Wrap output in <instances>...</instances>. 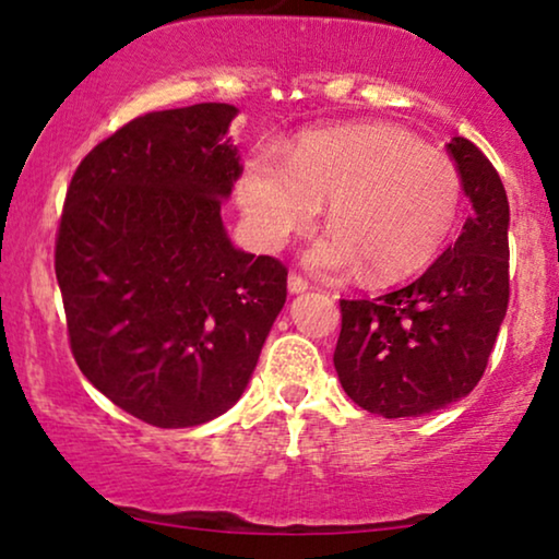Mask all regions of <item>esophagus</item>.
I'll return each instance as SVG.
<instances>
[{
    "label": "esophagus",
    "instance_id": "obj_1",
    "mask_svg": "<svg viewBox=\"0 0 559 559\" xmlns=\"http://www.w3.org/2000/svg\"><path fill=\"white\" fill-rule=\"evenodd\" d=\"M287 287H289V293H305V289H308L310 285H308V280L302 277V274L289 272V277H287Z\"/></svg>",
    "mask_w": 559,
    "mask_h": 559
}]
</instances>
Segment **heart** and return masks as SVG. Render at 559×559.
I'll use <instances>...</instances> for the list:
<instances>
[{
  "label": "heart",
  "mask_w": 559,
  "mask_h": 559,
  "mask_svg": "<svg viewBox=\"0 0 559 559\" xmlns=\"http://www.w3.org/2000/svg\"><path fill=\"white\" fill-rule=\"evenodd\" d=\"M320 201L331 234L308 251V264L328 274L364 270L366 282L386 285L425 270L445 247L463 182L453 159L389 124L310 129L282 159H243L239 205L262 249L310 226Z\"/></svg>",
  "instance_id": "heart-1"
}]
</instances>
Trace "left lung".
<instances>
[{
	"mask_svg": "<svg viewBox=\"0 0 559 559\" xmlns=\"http://www.w3.org/2000/svg\"><path fill=\"white\" fill-rule=\"evenodd\" d=\"M473 213L453 247L412 285L341 300L333 364L358 407L423 417L473 392L509 305V201L476 144H448Z\"/></svg>",
	"mask_w": 559,
	"mask_h": 559,
	"instance_id": "8db88e82",
	"label": "left lung"
}]
</instances>
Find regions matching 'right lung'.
<instances>
[{
    "label": "right lung",
    "mask_w": 559,
    "mask_h": 559,
    "mask_svg": "<svg viewBox=\"0 0 559 559\" xmlns=\"http://www.w3.org/2000/svg\"><path fill=\"white\" fill-rule=\"evenodd\" d=\"M231 104L150 111L75 167L56 236L68 343L91 384L155 427L224 415L247 389L287 266L228 241L241 175Z\"/></svg>",
    "instance_id": "1"
}]
</instances>
